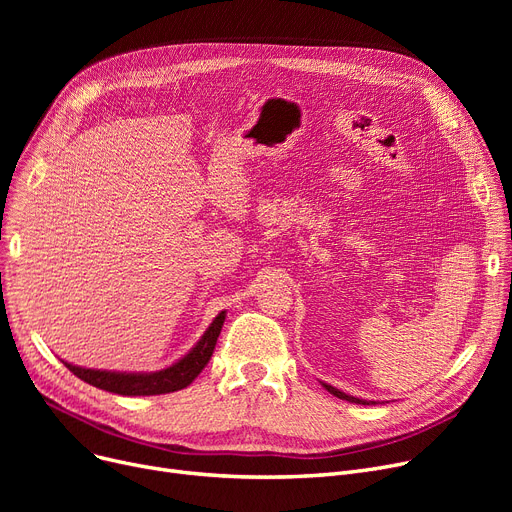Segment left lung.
<instances>
[{
	"label": "left lung",
	"instance_id": "1",
	"mask_svg": "<svg viewBox=\"0 0 512 512\" xmlns=\"http://www.w3.org/2000/svg\"><path fill=\"white\" fill-rule=\"evenodd\" d=\"M324 386L330 394H334V396H338V398H342V400H348V402H355V405H369L367 400H363V398H355V396H351V394H344L342 390H338V388H334V386H330V384H321ZM373 402V400H371ZM375 405V402H373Z\"/></svg>",
	"mask_w": 512,
	"mask_h": 512
}]
</instances>
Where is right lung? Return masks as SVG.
Instances as JSON below:
<instances>
[{
  "instance_id": "1",
  "label": "right lung",
  "mask_w": 512,
  "mask_h": 512,
  "mask_svg": "<svg viewBox=\"0 0 512 512\" xmlns=\"http://www.w3.org/2000/svg\"><path fill=\"white\" fill-rule=\"evenodd\" d=\"M226 319V311H222L218 317L211 321V326L205 330L201 340L188 351L180 361L174 365L151 371V373H126V371H103V369H85L72 363L64 365L80 378L83 382L101 388L105 392H114L122 396H153V394H168L186 388L197 375L203 371V367L209 363L215 342L222 332Z\"/></svg>"
}]
</instances>
